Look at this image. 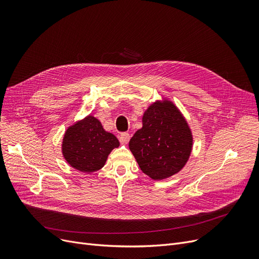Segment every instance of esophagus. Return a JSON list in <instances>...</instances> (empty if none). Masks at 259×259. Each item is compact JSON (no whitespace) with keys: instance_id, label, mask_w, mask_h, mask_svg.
<instances>
[{"instance_id":"obj_1","label":"esophagus","mask_w":259,"mask_h":259,"mask_svg":"<svg viewBox=\"0 0 259 259\" xmlns=\"http://www.w3.org/2000/svg\"><path fill=\"white\" fill-rule=\"evenodd\" d=\"M119 141L122 144H127L130 141V134L129 133H122L119 135Z\"/></svg>"}]
</instances>
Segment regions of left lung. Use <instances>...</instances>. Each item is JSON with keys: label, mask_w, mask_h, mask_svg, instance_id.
<instances>
[{"label": "left lung", "mask_w": 259, "mask_h": 259, "mask_svg": "<svg viewBox=\"0 0 259 259\" xmlns=\"http://www.w3.org/2000/svg\"><path fill=\"white\" fill-rule=\"evenodd\" d=\"M129 148L141 170L158 181L185 166L192 135L178 108L170 102H156L144 113L143 127L134 133Z\"/></svg>", "instance_id": "8db88e82"}]
</instances>
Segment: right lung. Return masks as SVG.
I'll use <instances>...</instances> for the list:
<instances>
[{
	"label": "right lung",
	"mask_w": 259,
	"mask_h": 259,
	"mask_svg": "<svg viewBox=\"0 0 259 259\" xmlns=\"http://www.w3.org/2000/svg\"><path fill=\"white\" fill-rule=\"evenodd\" d=\"M119 146L112 133L103 129L91 115L67 129L63 140V154L68 164L86 173L104 167L112 149Z\"/></svg>",
	"instance_id": "right-lung-1"
}]
</instances>
